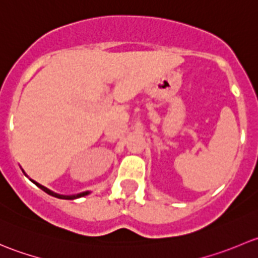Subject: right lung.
Listing matches in <instances>:
<instances>
[{
    "label": "right lung",
    "mask_w": 258,
    "mask_h": 258,
    "mask_svg": "<svg viewBox=\"0 0 258 258\" xmlns=\"http://www.w3.org/2000/svg\"><path fill=\"white\" fill-rule=\"evenodd\" d=\"M22 172L25 173V176H27V175H26V172H25V171H23V170H22ZM27 177H28V176H27ZM30 181H32L33 183L36 184V186L40 187V188L42 189V191H45L46 194H48V195H49V196L57 197V199H61V200H76V199H80V197L87 196V195H90V194H91V191H85V192H81V194H76V195H59V194H56V192L51 191V189L47 188V187L42 186V184H40V183H38V182L33 181V179H31V178H30Z\"/></svg>",
    "instance_id": "1"
}]
</instances>
